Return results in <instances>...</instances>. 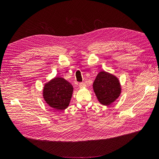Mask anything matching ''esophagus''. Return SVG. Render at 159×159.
Returning <instances> with one entry per match:
<instances>
[{"label": "esophagus", "instance_id": "1", "mask_svg": "<svg viewBox=\"0 0 159 159\" xmlns=\"http://www.w3.org/2000/svg\"><path fill=\"white\" fill-rule=\"evenodd\" d=\"M79 86L80 88H85L86 87V84L85 83H80Z\"/></svg>", "mask_w": 159, "mask_h": 159}]
</instances>
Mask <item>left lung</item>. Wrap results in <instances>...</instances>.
<instances>
[{
	"instance_id": "1",
	"label": "left lung",
	"mask_w": 159,
	"mask_h": 159,
	"mask_svg": "<svg viewBox=\"0 0 159 159\" xmlns=\"http://www.w3.org/2000/svg\"><path fill=\"white\" fill-rule=\"evenodd\" d=\"M93 88L99 103L103 105H109L113 103L121 93L118 78L105 71H100L96 76Z\"/></svg>"
}]
</instances>
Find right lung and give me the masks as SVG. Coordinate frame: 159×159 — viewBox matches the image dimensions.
<instances>
[{
  "label": "right lung",
  "mask_w": 159,
  "mask_h": 159,
  "mask_svg": "<svg viewBox=\"0 0 159 159\" xmlns=\"http://www.w3.org/2000/svg\"><path fill=\"white\" fill-rule=\"evenodd\" d=\"M74 88L69 81L61 77H56L45 84L43 98L50 107L57 111L69 106Z\"/></svg>",
  "instance_id": "right-lung-1"
}]
</instances>
